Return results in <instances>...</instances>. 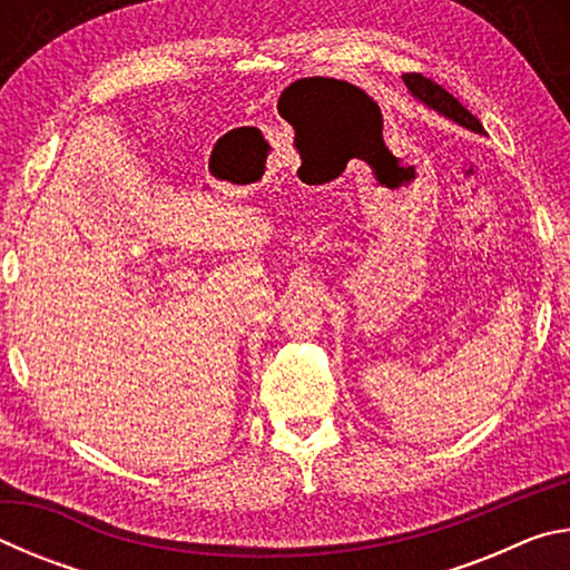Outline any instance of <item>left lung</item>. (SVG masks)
<instances>
[{"label": "left lung", "mask_w": 570, "mask_h": 570, "mask_svg": "<svg viewBox=\"0 0 570 570\" xmlns=\"http://www.w3.org/2000/svg\"><path fill=\"white\" fill-rule=\"evenodd\" d=\"M402 80H404V85H407V90L414 95V98L428 102L430 108H435L438 112L448 115V118H452L460 125H465V128L482 132V125H480L475 115H472L468 108H462V102L455 98V95H450L435 80H430V77H424L420 72L402 75Z\"/></svg>", "instance_id": "8db88e82"}]
</instances>
